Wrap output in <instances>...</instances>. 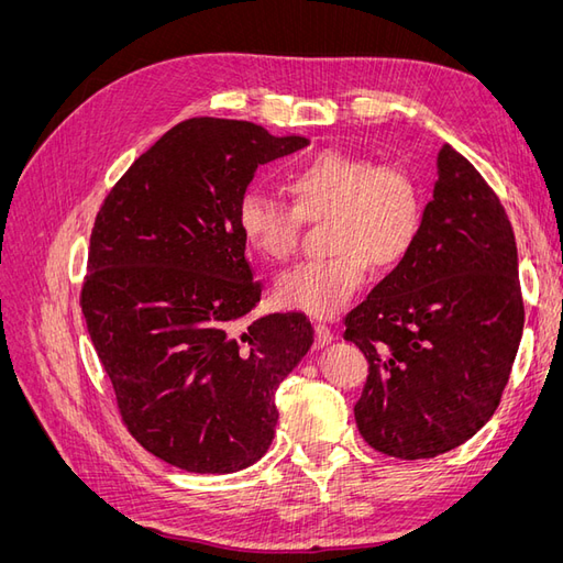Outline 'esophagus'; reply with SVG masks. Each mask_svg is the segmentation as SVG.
Wrapping results in <instances>:
<instances>
[{"label": "esophagus", "instance_id": "esophagus-1", "mask_svg": "<svg viewBox=\"0 0 563 563\" xmlns=\"http://www.w3.org/2000/svg\"><path fill=\"white\" fill-rule=\"evenodd\" d=\"M331 340H333V333H331V329L327 327V323L314 321V345L317 347H327Z\"/></svg>", "mask_w": 563, "mask_h": 563}]
</instances>
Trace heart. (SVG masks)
<instances>
[{"mask_svg": "<svg viewBox=\"0 0 563 563\" xmlns=\"http://www.w3.org/2000/svg\"><path fill=\"white\" fill-rule=\"evenodd\" d=\"M284 192L291 208L258 192L242 197L236 225L246 244L265 261L284 263L298 249L300 218L329 216L327 240L333 251L279 277L275 294L284 308L312 317L343 312L362 291L371 265H397L418 240L420 195L397 164L323 150L288 168Z\"/></svg>", "mask_w": 563, "mask_h": 563, "instance_id": "1", "label": "heart"}]
</instances>
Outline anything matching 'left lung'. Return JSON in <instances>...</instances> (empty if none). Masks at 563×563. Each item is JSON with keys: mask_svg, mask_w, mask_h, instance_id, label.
Here are the masks:
<instances>
[{"mask_svg": "<svg viewBox=\"0 0 563 563\" xmlns=\"http://www.w3.org/2000/svg\"><path fill=\"white\" fill-rule=\"evenodd\" d=\"M368 360L356 428L380 453H446L496 413L523 331L512 225L482 174L441 145L413 249L345 317Z\"/></svg>", "mask_w": 563, "mask_h": 563, "instance_id": "1", "label": "left lung"}]
</instances>
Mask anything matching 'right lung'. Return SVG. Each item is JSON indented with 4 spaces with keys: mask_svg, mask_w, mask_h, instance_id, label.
Instances as JSON below:
<instances>
[{
    "mask_svg": "<svg viewBox=\"0 0 563 563\" xmlns=\"http://www.w3.org/2000/svg\"><path fill=\"white\" fill-rule=\"evenodd\" d=\"M308 145L242 119L180 122L131 164L96 216L81 312L139 444L228 474L275 439V391L314 343L302 312L261 300L236 207L258 164Z\"/></svg>",
    "mask_w": 563,
    "mask_h": 563,
    "instance_id": "add662e5",
    "label": "right lung"
}]
</instances>
